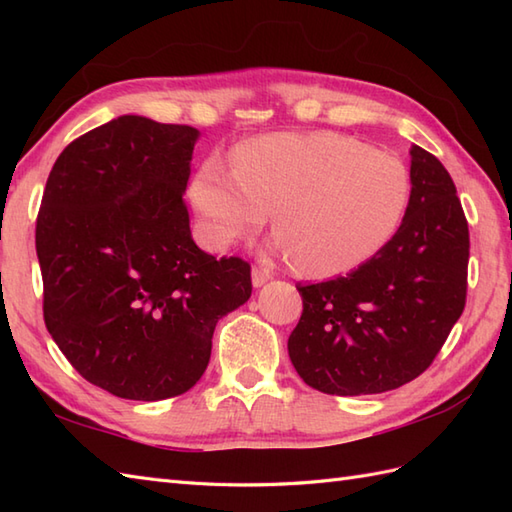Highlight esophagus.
Segmentation results:
<instances>
[{
	"label": "esophagus",
	"instance_id": "34e87169",
	"mask_svg": "<svg viewBox=\"0 0 512 512\" xmlns=\"http://www.w3.org/2000/svg\"><path fill=\"white\" fill-rule=\"evenodd\" d=\"M268 279H270V270H266L262 266L253 268V286L255 288H262Z\"/></svg>",
	"mask_w": 512,
	"mask_h": 512
}]
</instances>
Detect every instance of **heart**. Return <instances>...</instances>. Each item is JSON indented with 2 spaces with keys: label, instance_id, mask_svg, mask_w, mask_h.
Returning a JSON list of instances; mask_svg holds the SVG:
<instances>
[{
  "label": "heart",
  "instance_id": "b5f03b06",
  "mask_svg": "<svg viewBox=\"0 0 512 512\" xmlns=\"http://www.w3.org/2000/svg\"><path fill=\"white\" fill-rule=\"evenodd\" d=\"M189 198L204 242L226 250L262 228L270 250L301 273H350L385 248L405 217L411 178L400 158L339 134H273L242 145L235 160L209 156Z\"/></svg>",
  "mask_w": 512,
  "mask_h": 512
}]
</instances>
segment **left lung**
<instances>
[{"mask_svg":"<svg viewBox=\"0 0 512 512\" xmlns=\"http://www.w3.org/2000/svg\"><path fill=\"white\" fill-rule=\"evenodd\" d=\"M411 198L396 235L347 277L297 286L288 354L332 396L398 389L427 369L466 301L469 224L442 162L411 145Z\"/></svg>","mask_w":512,"mask_h":512,"instance_id":"obj_1","label":"left lung"}]
</instances>
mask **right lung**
Wrapping results in <instances>:
<instances>
[{"instance_id": "obj_1", "label": "right lung", "mask_w": 512, "mask_h": 512, "mask_svg": "<svg viewBox=\"0 0 512 512\" xmlns=\"http://www.w3.org/2000/svg\"><path fill=\"white\" fill-rule=\"evenodd\" d=\"M200 132L125 114L63 149L43 191V319L92 385L127 400L189 391L217 321L250 299V266L204 253L182 195Z\"/></svg>"}]
</instances>
